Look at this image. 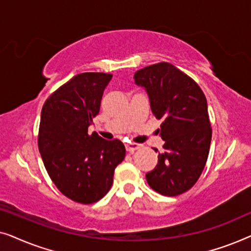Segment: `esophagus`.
<instances>
[{
    "label": "esophagus",
    "instance_id": "obj_1",
    "mask_svg": "<svg viewBox=\"0 0 251 251\" xmlns=\"http://www.w3.org/2000/svg\"><path fill=\"white\" fill-rule=\"evenodd\" d=\"M140 144H136V143H126V152H129V153H133L135 152L136 150H138V149H140Z\"/></svg>",
    "mask_w": 251,
    "mask_h": 251
}]
</instances>
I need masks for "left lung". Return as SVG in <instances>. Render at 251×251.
Here are the masks:
<instances>
[{"label": "left lung", "mask_w": 251, "mask_h": 251, "mask_svg": "<svg viewBox=\"0 0 251 251\" xmlns=\"http://www.w3.org/2000/svg\"><path fill=\"white\" fill-rule=\"evenodd\" d=\"M133 78L149 96L153 114L162 120L164 152L146 180L157 193L179 195L197 183L207 162L211 143L207 99L190 76L169 63L137 71Z\"/></svg>", "instance_id": "1"}]
</instances>
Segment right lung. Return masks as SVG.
I'll list each match as a JSON object with an SVG mask.
<instances>
[{
    "label": "right lung",
    "mask_w": 251,
    "mask_h": 251,
    "mask_svg": "<svg viewBox=\"0 0 251 251\" xmlns=\"http://www.w3.org/2000/svg\"><path fill=\"white\" fill-rule=\"evenodd\" d=\"M111 80L112 74L105 73L75 75L47 99L41 112L39 150L44 167L58 190L80 203H94L107 193L126 156L119 139L88 133Z\"/></svg>",
    "instance_id": "1"
}]
</instances>
